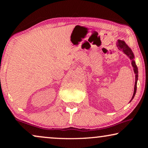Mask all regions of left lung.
I'll return each mask as SVG.
<instances>
[{
	"label": "left lung",
	"mask_w": 148,
	"mask_h": 148,
	"mask_svg": "<svg viewBox=\"0 0 148 148\" xmlns=\"http://www.w3.org/2000/svg\"><path fill=\"white\" fill-rule=\"evenodd\" d=\"M116 46L117 47H118V49L119 50H121V51L123 52V53L130 59V60L131 61L132 66V67H133L134 72L135 74V84H134V93H133V95H132L131 100L130 101V102H131L132 100L134 99L135 94H136V92L137 81H138V67H137L136 62H135V61H134V56L133 52H132L131 49L128 46V45L125 43V41L121 40H117Z\"/></svg>",
	"instance_id": "obj_1"
}]
</instances>
